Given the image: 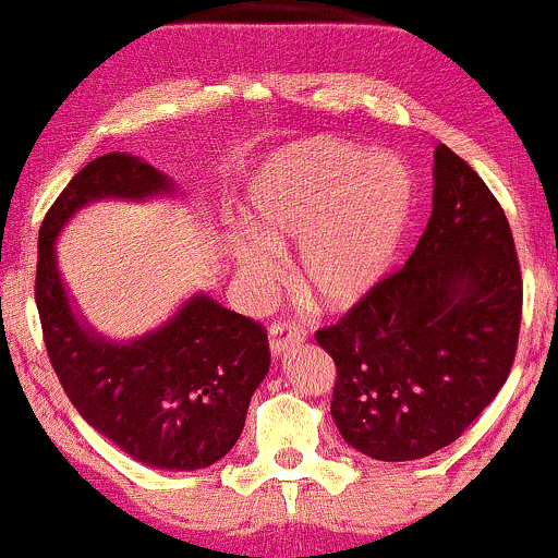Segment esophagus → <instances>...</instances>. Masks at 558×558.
Returning a JSON list of instances; mask_svg holds the SVG:
<instances>
[{
	"instance_id": "1",
	"label": "esophagus",
	"mask_w": 558,
	"mask_h": 558,
	"mask_svg": "<svg viewBox=\"0 0 558 558\" xmlns=\"http://www.w3.org/2000/svg\"><path fill=\"white\" fill-rule=\"evenodd\" d=\"M304 343V330L293 323H275L270 328V351L272 356H283L288 349Z\"/></svg>"
}]
</instances>
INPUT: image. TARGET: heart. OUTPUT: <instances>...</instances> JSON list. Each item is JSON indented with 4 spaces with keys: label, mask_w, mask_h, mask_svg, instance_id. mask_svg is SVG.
Segmentation results:
<instances>
[{
    "label": "heart",
    "mask_w": 558,
    "mask_h": 558,
    "mask_svg": "<svg viewBox=\"0 0 558 558\" xmlns=\"http://www.w3.org/2000/svg\"><path fill=\"white\" fill-rule=\"evenodd\" d=\"M414 185L399 159L341 138H306L278 151L246 196L248 233L228 243L246 291L265 293L296 246L301 291L345 310L386 278L409 220Z\"/></svg>",
    "instance_id": "obj_1"
}]
</instances>
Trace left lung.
<instances>
[{"label":"left lung","mask_w":558,"mask_h":558,"mask_svg":"<svg viewBox=\"0 0 558 558\" xmlns=\"http://www.w3.org/2000/svg\"><path fill=\"white\" fill-rule=\"evenodd\" d=\"M433 183V215L407 265L317 330L338 369V433L380 462L453 444L501 390L520 336L522 275L501 204L444 144Z\"/></svg>","instance_id":"left-lung-1"}]
</instances>
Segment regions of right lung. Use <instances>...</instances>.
Wrapping results in <instances>:
<instances>
[{"label":"right lung","instance_id":"obj_1","mask_svg":"<svg viewBox=\"0 0 558 558\" xmlns=\"http://www.w3.org/2000/svg\"><path fill=\"white\" fill-rule=\"evenodd\" d=\"M157 196H178V185L141 157L112 151L88 162L38 230L36 306L49 360L81 417L151 470L191 472L220 462L239 440L270 369L265 328L194 293L159 328L114 341L75 312L57 265V239L83 207Z\"/></svg>","mask_w":558,"mask_h":558}]
</instances>
